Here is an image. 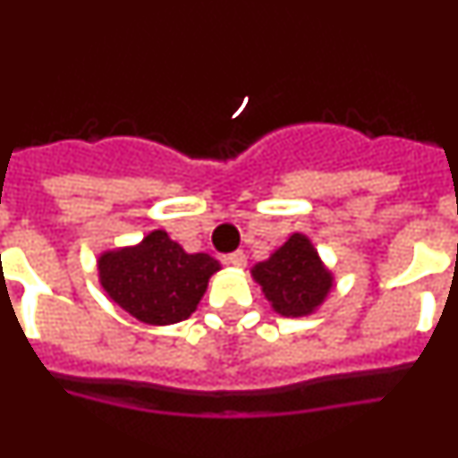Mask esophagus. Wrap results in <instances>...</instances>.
I'll return each instance as SVG.
<instances>
[{
	"instance_id": "esophagus-1",
	"label": "esophagus",
	"mask_w": 458,
	"mask_h": 458,
	"mask_svg": "<svg viewBox=\"0 0 458 458\" xmlns=\"http://www.w3.org/2000/svg\"><path fill=\"white\" fill-rule=\"evenodd\" d=\"M225 261H226V264H229V266H233V268H242V266L248 264V257H245V254H242L241 250H238V252L226 254Z\"/></svg>"
}]
</instances>
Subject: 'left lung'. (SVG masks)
Here are the masks:
<instances>
[{
    "instance_id": "obj_1",
    "label": "left lung",
    "mask_w": 458,
    "mask_h": 458,
    "mask_svg": "<svg viewBox=\"0 0 458 458\" xmlns=\"http://www.w3.org/2000/svg\"><path fill=\"white\" fill-rule=\"evenodd\" d=\"M252 277L282 317H307L333 289V273L302 233L289 236L270 259L254 266Z\"/></svg>"
}]
</instances>
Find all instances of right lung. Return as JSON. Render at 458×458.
<instances>
[{"instance_id": "add662e5", "label": "right lung", "mask_w": 458, "mask_h": 458, "mask_svg": "<svg viewBox=\"0 0 458 458\" xmlns=\"http://www.w3.org/2000/svg\"><path fill=\"white\" fill-rule=\"evenodd\" d=\"M217 270L220 264L210 254H188L163 229L132 248L98 257L100 286L121 310L148 326L185 321Z\"/></svg>"}]
</instances>
